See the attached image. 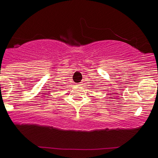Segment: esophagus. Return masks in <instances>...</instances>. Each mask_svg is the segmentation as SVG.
Segmentation results:
<instances>
[{"label": "esophagus", "mask_w": 158, "mask_h": 158, "mask_svg": "<svg viewBox=\"0 0 158 158\" xmlns=\"http://www.w3.org/2000/svg\"><path fill=\"white\" fill-rule=\"evenodd\" d=\"M82 84H83V83H81H81H79V86H81V85H82Z\"/></svg>", "instance_id": "1"}]
</instances>
